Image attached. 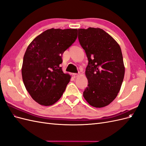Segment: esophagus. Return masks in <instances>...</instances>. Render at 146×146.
<instances>
[{"label":"esophagus","mask_w":146,"mask_h":146,"mask_svg":"<svg viewBox=\"0 0 146 146\" xmlns=\"http://www.w3.org/2000/svg\"><path fill=\"white\" fill-rule=\"evenodd\" d=\"M73 76H74V78H76V77H77L79 76V74H78H78H73Z\"/></svg>","instance_id":"1"}]
</instances>
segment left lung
<instances>
[{
    "mask_svg": "<svg viewBox=\"0 0 146 146\" xmlns=\"http://www.w3.org/2000/svg\"><path fill=\"white\" fill-rule=\"evenodd\" d=\"M78 41L85 51L88 85L83 97L96 108L109 105L116 98L124 77L121 47L110 35L99 28L80 29Z\"/></svg>",
    "mask_w": 146,
    "mask_h": 146,
    "instance_id": "left-lung-1",
    "label": "left lung"
}]
</instances>
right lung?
<instances>
[{"instance_id":"obj_1","label":"right lung","mask_w":146,"mask_h":146,"mask_svg":"<svg viewBox=\"0 0 146 146\" xmlns=\"http://www.w3.org/2000/svg\"><path fill=\"white\" fill-rule=\"evenodd\" d=\"M77 29H51L35 38L23 58L22 76L26 90L37 103L50 106L62 96L70 76L60 64L64 52L76 41Z\"/></svg>"}]
</instances>
